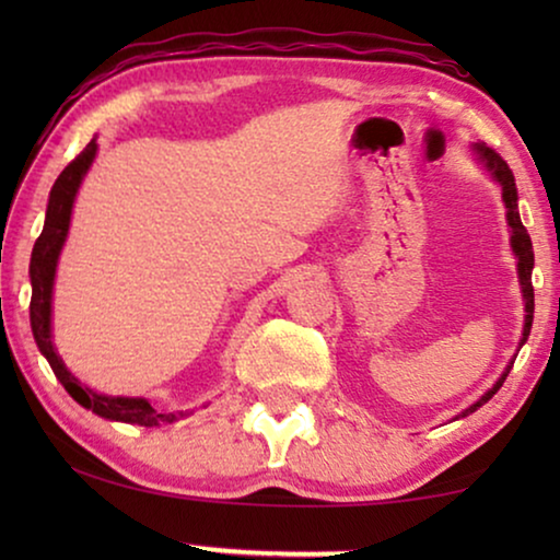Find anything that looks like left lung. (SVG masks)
Segmentation results:
<instances>
[{
    "label": "left lung",
    "instance_id": "left-lung-1",
    "mask_svg": "<svg viewBox=\"0 0 560 560\" xmlns=\"http://www.w3.org/2000/svg\"><path fill=\"white\" fill-rule=\"evenodd\" d=\"M474 155L481 165H485V171H489V175L500 183L502 188V201H504V209H508V226H510V247H512V255L517 259V278H520V290H523V301H525V324H523V339H520V349H523V343L527 341V336H530V328H533V311H535V293H533V265H535V257H533V242H530V234H527V229L523 226V221H520V211H517V186H515V175H512L510 165L504 163V160L497 155L492 148H487L485 142H474L471 144ZM512 364H515V359H510V364L504 366V372L500 374V380L494 382L492 387L487 389L485 395L479 397L477 402L469 405L462 412L464 416H469V412L479 410L481 405L487 400H492L497 389L502 387V382L508 380V374L512 370Z\"/></svg>",
    "mask_w": 560,
    "mask_h": 560
}]
</instances>
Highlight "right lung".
<instances>
[{
  "label": "right lung",
  "mask_w": 560,
  "mask_h": 560,
  "mask_svg": "<svg viewBox=\"0 0 560 560\" xmlns=\"http://www.w3.org/2000/svg\"><path fill=\"white\" fill-rule=\"evenodd\" d=\"M96 137L91 140L79 158L73 163L66 165V171L58 175V180L52 183L50 198H48V211H45V224L43 234L37 236L33 257H30V285H33V301H30V326H33V336L40 354L48 359L50 370L56 372L60 385L66 387V393L73 397L75 402L83 408L96 412L106 420H119V423H132V425H160V423H173V412H158L152 408L150 400L144 397H119V395H102L96 389L75 377L68 370L63 359H60L58 349L52 347V282H56V267L60 249H63L68 226H71V213L73 201L79 194L83 175L89 173L91 163L96 158Z\"/></svg>",
  "instance_id": "1"
}]
</instances>
